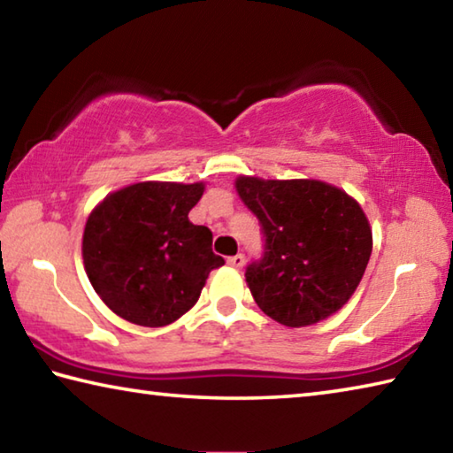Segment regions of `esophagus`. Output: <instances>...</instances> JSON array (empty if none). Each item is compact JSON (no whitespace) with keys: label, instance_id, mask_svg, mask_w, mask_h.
I'll return each instance as SVG.
<instances>
[{"label":"esophagus","instance_id":"esophagus-1","mask_svg":"<svg viewBox=\"0 0 453 453\" xmlns=\"http://www.w3.org/2000/svg\"><path fill=\"white\" fill-rule=\"evenodd\" d=\"M227 264L234 267V270H242L243 267V264H245V257H243V254H237V256H232V257H227Z\"/></svg>","mask_w":453,"mask_h":453}]
</instances>
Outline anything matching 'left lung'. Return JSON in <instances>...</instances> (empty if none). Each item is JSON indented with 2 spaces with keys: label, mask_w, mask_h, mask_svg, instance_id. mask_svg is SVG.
Instances as JSON below:
<instances>
[{
  "label": "left lung",
  "mask_w": 453,
  "mask_h": 453,
  "mask_svg": "<svg viewBox=\"0 0 453 453\" xmlns=\"http://www.w3.org/2000/svg\"><path fill=\"white\" fill-rule=\"evenodd\" d=\"M235 189L265 235L264 259L245 272L259 310L288 327L313 326L340 311L372 256L362 205L319 180L240 175Z\"/></svg>",
  "instance_id": "obj_1"
}]
</instances>
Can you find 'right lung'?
Segmentation results:
<instances>
[{
	"instance_id": "right-lung-1",
	"label": "right lung",
	"mask_w": 453,
	"mask_h": 453,
	"mask_svg": "<svg viewBox=\"0 0 453 453\" xmlns=\"http://www.w3.org/2000/svg\"><path fill=\"white\" fill-rule=\"evenodd\" d=\"M203 189V181H140L91 210L83 267L119 318L143 327L173 324L194 308L210 272L226 264L213 254L210 229L188 218Z\"/></svg>"
}]
</instances>
